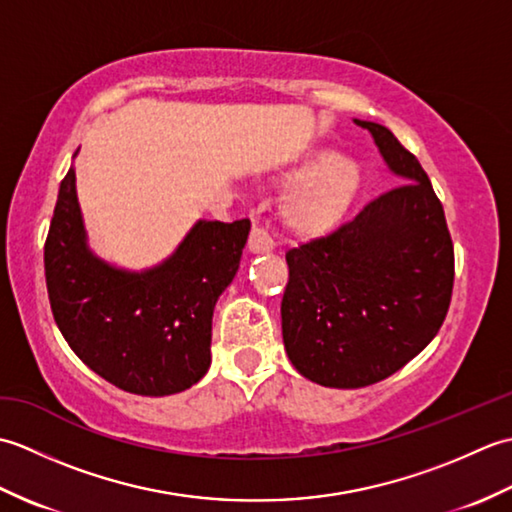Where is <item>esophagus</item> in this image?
Returning a JSON list of instances; mask_svg holds the SVG:
<instances>
[{
    "label": "esophagus",
    "mask_w": 512,
    "mask_h": 512,
    "mask_svg": "<svg viewBox=\"0 0 512 512\" xmlns=\"http://www.w3.org/2000/svg\"><path fill=\"white\" fill-rule=\"evenodd\" d=\"M275 248L273 237H270L262 226H253L248 235V250L250 253H270Z\"/></svg>",
    "instance_id": "esophagus-1"
}]
</instances>
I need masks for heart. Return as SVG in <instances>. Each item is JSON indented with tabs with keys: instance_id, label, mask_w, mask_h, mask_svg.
<instances>
[{
	"instance_id": "heart-1",
	"label": "heart",
	"mask_w": 512,
	"mask_h": 512,
	"mask_svg": "<svg viewBox=\"0 0 512 512\" xmlns=\"http://www.w3.org/2000/svg\"><path fill=\"white\" fill-rule=\"evenodd\" d=\"M295 189L281 206V220L288 231L301 239H317L332 233L358 193L361 176L350 162L330 151L312 154L290 173Z\"/></svg>"
}]
</instances>
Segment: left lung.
I'll use <instances>...</instances> for the list:
<instances>
[{
	"label": "left lung",
	"mask_w": 512,
	"mask_h": 512,
	"mask_svg": "<svg viewBox=\"0 0 512 512\" xmlns=\"http://www.w3.org/2000/svg\"><path fill=\"white\" fill-rule=\"evenodd\" d=\"M372 132L402 180L336 231L290 248L281 328L292 365L336 389L374 385L438 334L455 277L453 242L427 171L378 123Z\"/></svg>",
	"instance_id": "left-lung-1"
}]
</instances>
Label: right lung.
Listing matches in <instances>:
<instances>
[{"label":"right lung","instance_id":"1","mask_svg":"<svg viewBox=\"0 0 512 512\" xmlns=\"http://www.w3.org/2000/svg\"><path fill=\"white\" fill-rule=\"evenodd\" d=\"M250 220L198 222L165 264L125 273L85 246L74 169L65 173L43 246L46 286L63 339L107 383L129 394L189 389L211 363V319L231 284Z\"/></svg>","mask_w":512,"mask_h":512}]
</instances>
